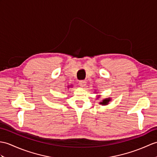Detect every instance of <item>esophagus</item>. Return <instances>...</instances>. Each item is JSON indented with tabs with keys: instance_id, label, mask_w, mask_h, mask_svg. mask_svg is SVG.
<instances>
[{
	"instance_id": "obj_1",
	"label": "esophagus",
	"mask_w": 157,
	"mask_h": 157,
	"mask_svg": "<svg viewBox=\"0 0 157 157\" xmlns=\"http://www.w3.org/2000/svg\"><path fill=\"white\" fill-rule=\"evenodd\" d=\"M79 84L80 86L82 87H85L86 85V80H80L79 82Z\"/></svg>"
}]
</instances>
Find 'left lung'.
<instances>
[{"label": "left lung", "instance_id": "8db88e82", "mask_svg": "<svg viewBox=\"0 0 157 157\" xmlns=\"http://www.w3.org/2000/svg\"><path fill=\"white\" fill-rule=\"evenodd\" d=\"M100 97V96H98V98H97V99H98V98H99ZM111 100H112L111 98H105V99H104V100H101V101H100L99 104H101V105H106L109 104V102H110V101Z\"/></svg>", "mask_w": 157, "mask_h": 157}]
</instances>
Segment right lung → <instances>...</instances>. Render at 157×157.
I'll use <instances>...</instances> for the list:
<instances>
[{
  "label": "right lung",
  "mask_w": 157,
  "mask_h": 157,
  "mask_svg": "<svg viewBox=\"0 0 157 157\" xmlns=\"http://www.w3.org/2000/svg\"><path fill=\"white\" fill-rule=\"evenodd\" d=\"M69 87H69V86H67V88H69Z\"/></svg>",
  "instance_id": "add662e5"
}]
</instances>
